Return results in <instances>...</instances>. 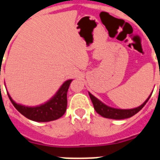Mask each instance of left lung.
<instances>
[{"label": "left lung", "instance_id": "obj_1", "mask_svg": "<svg viewBox=\"0 0 160 160\" xmlns=\"http://www.w3.org/2000/svg\"><path fill=\"white\" fill-rule=\"evenodd\" d=\"M89 95H90V100L92 101L95 111L97 112L99 114H100L101 116L105 117V118H108V119H123L132 117L133 115L137 114L145 105V104L148 102V100H149V99L151 96V95H149V98L144 101V104H142L140 106L137 107V108L130 109H119L107 106L105 104H103L101 101H100L98 99H96L90 93H89Z\"/></svg>", "mask_w": 160, "mask_h": 160}]
</instances>
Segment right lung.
Masks as SVG:
<instances>
[{
  "label": "right lung",
  "instance_id": "right-lung-1",
  "mask_svg": "<svg viewBox=\"0 0 160 160\" xmlns=\"http://www.w3.org/2000/svg\"><path fill=\"white\" fill-rule=\"evenodd\" d=\"M71 81L72 80H66L51 100L40 106L27 107L18 105L11 99L8 93L7 95L15 108L27 119L36 122L51 121L60 118L66 111L67 91Z\"/></svg>",
  "mask_w": 160,
  "mask_h": 160
}]
</instances>
